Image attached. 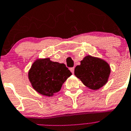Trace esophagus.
I'll return each mask as SVG.
<instances>
[{"mask_svg": "<svg viewBox=\"0 0 131 131\" xmlns=\"http://www.w3.org/2000/svg\"><path fill=\"white\" fill-rule=\"evenodd\" d=\"M70 70L72 72V74H74V67H72V68H70Z\"/></svg>", "mask_w": 131, "mask_h": 131, "instance_id": "1", "label": "esophagus"}]
</instances>
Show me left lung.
<instances>
[{"label": "left lung", "instance_id": "left-lung-1", "mask_svg": "<svg viewBox=\"0 0 131 131\" xmlns=\"http://www.w3.org/2000/svg\"><path fill=\"white\" fill-rule=\"evenodd\" d=\"M110 72V65L105 61L90 55L84 58L80 64L74 69L75 76L85 86L92 90L100 89L105 85Z\"/></svg>", "mask_w": 131, "mask_h": 131}]
</instances>
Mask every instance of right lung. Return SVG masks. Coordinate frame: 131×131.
Returning <instances> with one entry per match:
<instances>
[{"label":"right lung","mask_w":131,"mask_h":131,"mask_svg":"<svg viewBox=\"0 0 131 131\" xmlns=\"http://www.w3.org/2000/svg\"><path fill=\"white\" fill-rule=\"evenodd\" d=\"M71 74L64 64L45 59L37 60L33 64L29 79L37 92L51 96L61 90L62 84Z\"/></svg>","instance_id":"add662e5"}]
</instances>
